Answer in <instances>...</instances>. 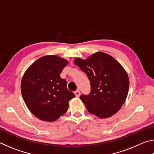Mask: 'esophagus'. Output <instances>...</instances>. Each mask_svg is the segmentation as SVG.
I'll return each mask as SVG.
<instances>
[{
	"label": "esophagus",
	"instance_id": "34e87169",
	"mask_svg": "<svg viewBox=\"0 0 154 154\" xmlns=\"http://www.w3.org/2000/svg\"><path fill=\"white\" fill-rule=\"evenodd\" d=\"M75 94L76 96V97H79L80 96V91L79 90H76L75 92Z\"/></svg>",
	"mask_w": 154,
	"mask_h": 154
}]
</instances>
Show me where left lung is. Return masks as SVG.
Returning <instances> with one entry per match:
<instances>
[{"label": "left lung", "instance_id": "obj_1", "mask_svg": "<svg viewBox=\"0 0 154 154\" xmlns=\"http://www.w3.org/2000/svg\"><path fill=\"white\" fill-rule=\"evenodd\" d=\"M74 62L90 82V93L80 96L87 110L100 118L116 113L126 100L129 89L128 76L122 65L103 52H96L85 60L75 58Z\"/></svg>", "mask_w": 154, "mask_h": 154}]
</instances>
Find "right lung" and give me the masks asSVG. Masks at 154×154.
Segmentation results:
<instances>
[{"instance_id":"1","label":"right lung","mask_w":154,"mask_h":154,"mask_svg":"<svg viewBox=\"0 0 154 154\" xmlns=\"http://www.w3.org/2000/svg\"><path fill=\"white\" fill-rule=\"evenodd\" d=\"M66 60L57 56H45L36 60L25 72L21 92L27 107L43 121L54 122L64 115L69 101L75 97L60 77Z\"/></svg>"}]
</instances>
